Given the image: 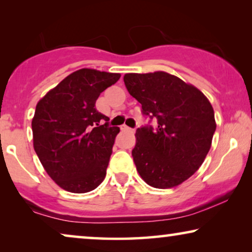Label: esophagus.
<instances>
[{"label":"esophagus","instance_id":"34e87169","mask_svg":"<svg viewBox=\"0 0 252 252\" xmlns=\"http://www.w3.org/2000/svg\"><path fill=\"white\" fill-rule=\"evenodd\" d=\"M120 129H122L123 132H130V130H133L132 128H130V127L126 126V125H122V126H120Z\"/></svg>","mask_w":252,"mask_h":252}]
</instances>
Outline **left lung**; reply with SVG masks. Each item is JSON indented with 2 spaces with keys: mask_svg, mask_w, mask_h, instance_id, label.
<instances>
[{
  "mask_svg": "<svg viewBox=\"0 0 252 252\" xmlns=\"http://www.w3.org/2000/svg\"><path fill=\"white\" fill-rule=\"evenodd\" d=\"M127 91L157 126L136 129L133 160L141 178L166 189L190 178L204 161L216 132L209 99L192 85L166 72L127 73Z\"/></svg>",
  "mask_w": 252,
  "mask_h": 252,
  "instance_id": "1",
  "label": "left lung"
}]
</instances>
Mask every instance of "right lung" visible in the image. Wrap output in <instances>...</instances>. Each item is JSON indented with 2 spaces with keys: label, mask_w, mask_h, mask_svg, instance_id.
<instances>
[{
  "label": "right lung",
  "mask_w": 252,
  "mask_h": 252,
  "mask_svg": "<svg viewBox=\"0 0 252 252\" xmlns=\"http://www.w3.org/2000/svg\"><path fill=\"white\" fill-rule=\"evenodd\" d=\"M119 78V73L81 68L36 104L32 120L34 150L49 177L65 190L88 192L104 180L120 129L109 126V118L96 110L95 103Z\"/></svg>",
  "instance_id": "obj_1"
}]
</instances>
